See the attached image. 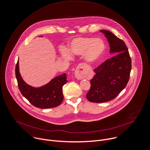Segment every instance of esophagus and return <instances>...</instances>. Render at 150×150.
Returning a JSON list of instances; mask_svg holds the SVG:
<instances>
[{
	"instance_id": "obj_1",
	"label": "esophagus",
	"mask_w": 150,
	"mask_h": 150,
	"mask_svg": "<svg viewBox=\"0 0 150 150\" xmlns=\"http://www.w3.org/2000/svg\"><path fill=\"white\" fill-rule=\"evenodd\" d=\"M75 75L78 79H82L85 77L83 66H78L75 72Z\"/></svg>"
}]
</instances>
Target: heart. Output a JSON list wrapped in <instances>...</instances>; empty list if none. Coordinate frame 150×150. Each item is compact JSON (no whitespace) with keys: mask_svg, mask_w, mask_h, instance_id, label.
I'll list each match as a JSON object with an SVG mask.
<instances>
[{"mask_svg":"<svg viewBox=\"0 0 150 150\" xmlns=\"http://www.w3.org/2000/svg\"><path fill=\"white\" fill-rule=\"evenodd\" d=\"M105 44L99 38L91 37H78L74 39L69 46V51L76 55L83 54L84 59L88 62L98 61L104 54ZM64 55L69 57L68 52H64Z\"/></svg>","mask_w":150,"mask_h":150,"instance_id":"heart-1","label":"heart"}]
</instances>
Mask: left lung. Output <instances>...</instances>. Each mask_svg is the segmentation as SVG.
<instances>
[{
  "label": "left lung",
  "mask_w": 150,
  "mask_h": 150,
  "mask_svg": "<svg viewBox=\"0 0 150 150\" xmlns=\"http://www.w3.org/2000/svg\"><path fill=\"white\" fill-rule=\"evenodd\" d=\"M108 39L110 53L117 55L106 60L94 69L91 88L86 93L88 100L101 103L114 99L127 86L131 70V59L125 42L112 32L101 30Z\"/></svg>",
  "instance_id": "8db88e82"
}]
</instances>
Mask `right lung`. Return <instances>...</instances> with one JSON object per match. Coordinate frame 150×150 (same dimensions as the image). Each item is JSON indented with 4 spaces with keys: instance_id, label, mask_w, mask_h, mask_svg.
Returning <instances> with one entry per match:
<instances>
[{
    "instance_id": "right-lung-1",
    "label": "right lung",
    "mask_w": 150,
    "mask_h": 150,
    "mask_svg": "<svg viewBox=\"0 0 150 150\" xmlns=\"http://www.w3.org/2000/svg\"><path fill=\"white\" fill-rule=\"evenodd\" d=\"M15 75L19 91L33 106L45 109L58 107L62 103L64 99L62 87L68 81L66 74L54 78L39 88L32 87L24 82L19 73L18 61L16 65Z\"/></svg>"
}]
</instances>
